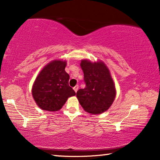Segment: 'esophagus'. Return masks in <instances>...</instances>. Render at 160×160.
Returning <instances> with one entry per match:
<instances>
[{
	"label": "esophagus",
	"mask_w": 160,
	"mask_h": 160,
	"mask_svg": "<svg viewBox=\"0 0 160 160\" xmlns=\"http://www.w3.org/2000/svg\"><path fill=\"white\" fill-rule=\"evenodd\" d=\"M78 88H79V86H78V85H75V86L73 88V89H74V90H75V92L78 91Z\"/></svg>",
	"instance_id": "obj_1"
}]
</instances>
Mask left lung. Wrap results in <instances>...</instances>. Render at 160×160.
I'll list each match as a JSON object with an SVG mask.
<instances>
[{"label": "left lung", "mask_w": 160, "mask_h": 160, "mask_svg": "<svg viewBox=\"0 0 160 160\" xmlns=\"http://www.w3.org/2000/svg\"><path fill=\"white\" fill-rule=\"evenodd\" d=\"M85 88L77 92L81 106L88 113L98 114L110 108L116 98V89L110 71L103 62L81 61Z\"/></svg>", "instance_id": "1"}]
</instances>
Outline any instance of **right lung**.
<instances>
[{
  "label": "right lung",
  "instance_id": "obj_1",
  "mask_svg": "<svg viewBox=\"0 0 160 160\" xmlns=\"http://www.w3.org/2000/svg\"><path fill=\"white\" fill-rule=\"evenodd\" d=\"M66 65V61H52L36 78L32 95L42 110L59 111L68 98L75 95V92L68 84L70 75L65 72Z\"/></svg>",
  "mask_w": 160,
  "mask_h": 160
}]
</instances>
